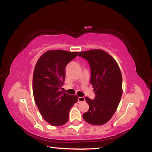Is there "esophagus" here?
I'll use <instances>...</instances> for the list:
<instances>
[{
  "label": "esophagus",
  "mask_w": 152,
  "mask_h": 152,
  "mask_svg": "<svg viewBox=\"0 0 152 152\" xmlns=\"http://www.w3.org/2000/svg\"><path fill=\"white\" fill-rule=\"evenodd\" d=\"M84 101H85L84 97H78V99H77V102L78 103L82 102H84Z\"/></svg>",
  "instance_id": "34e87169"
}]
</instances>
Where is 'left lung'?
Instances as JSON below:
<instances>
[{"label": "left lung", "mask_w": 152, "mask_h": 152, "mask_svg": "<svg viewBox=\"0 0 152 152\" xmlns=\"http://www.w3.org/2000/svg\"><path fill=\"white\" fill-rule=\"evenodd\" d=\"M78 56L88 62L91 84L95 98L85 97L89 105L83 118L89 124L102 125L111 119L119 105L122 94L121 71L115 60L102 50L81 52Z\"/></svg>", "instance_id": "obj_1"}]
</instances>
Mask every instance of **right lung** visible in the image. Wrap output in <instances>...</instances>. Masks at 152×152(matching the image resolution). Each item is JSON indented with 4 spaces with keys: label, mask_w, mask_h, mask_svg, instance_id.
Returning <instances> with one entry per match:
<instances>
[{
    "label": "right lung",
    "mask_w": 152,
    "mask_h": 152,
    "mask_svg": "<svg viewBox=\"0 0 152 152\" xmlns=\"http://www.w3.org/2000/svg\"><path fill=\"white\" fill-rule=\"evenodd\" d=\"M77 55V52L48 50L35 66L32 83L35 103L44 120L53 126L65 124L70 109L77 102V96L61 91L66 66Z\"/></svg>",
    "instance_id": "right-lung-1"
}]
</instances>
